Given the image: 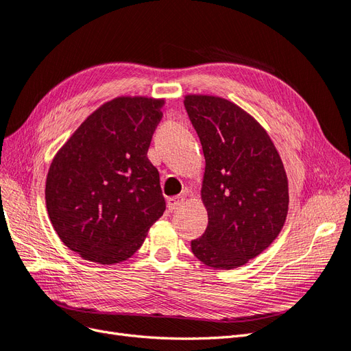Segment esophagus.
Masks as SVG:
<instances>
[{
  "mask_svg": "<svg viewBox=\"0 0 351 351\" xmlns=\"http://www.w3.org/2000/svg\"><path fill=\"white\" fill-rule=\"evenodd\" d=\"M184 202V196H176V197H170L167 200V204H168V209L170 210H176L180 204H183Z\"/></svg>",
  "mask_w": 351,
  "mask_h": 351,
  "instance_id": "esophagus-1",
  "label": "esophagus"
}]
</instances>
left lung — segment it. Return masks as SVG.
<instances>
[{
  "instance_id": "1",
  "label": "left lung",
  "mask_w": 351,
  "mask_h": 351,
  "mask_svg": "<svg viewBox=\"0 0 351 351\" xmlns=\"http://www.w3.org/2000/svg\"><path fill=\"white\" fill-rule=\"evenodd\" d=\"M184 107L206 161L202 200L209 222L191 241V251L209 267L232 270L280 234L289 209L287 176L267 132L239 106L189 94Z\"/></svg>"
}]
</instances>
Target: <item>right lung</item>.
<instances>
[{
    "label": "right lung",
    "mask_w": 351,
    "mask_h": 351,
    "mask_svg": "<svg viewBox=\"0 0 351 351\" xmlns=\"http://www.w3.org/2000/svg\"><path fill=\"white\" fill-rule=\"evenodd\" d=\"M164 103L141 95L107 101L55 155L46 209L60 241L84 260H128L162 216L160 173L148 148Z\"/></svg>",
    "instance_id": "add662e5"
}]
</instances>
